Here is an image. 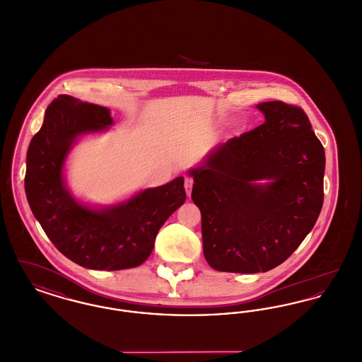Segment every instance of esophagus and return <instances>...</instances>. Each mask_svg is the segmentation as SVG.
Here are the masks:
<instances>
[{"instance_id":"obj_1","label":"esophagus","mask_w":362,"mask_h":362,"mask_svg":"<svg viewBox=\"0 0 362 362\" xmlns=\"http://www.w3.org/2000/svg\"><path fill=\"white\" fill-rule=\"evenodd\" d=\"M192 177H189L187 176L186 179H185V189H186V192H187V195H191V189H192Z\"/></svg>"}]
</instances>
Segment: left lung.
Here are the masks:
<instances>
[{
    "instance_id": "8db88e82",
    "label": "left lung",
    "mask_w": 362,
    "mask_h": 362,
    "mask_svg": "<svg viewBox=\"0 0 362 362\" xmlns=\"http://www.w3.org/2000/svg\"><path fill=\"white\" fill-rule=\"evenodd\" d=\"M266 121L228 139L189 171L202 217L204 255L226 273H264L303 243L323 206L326 156L305 111L258 104ZM270 178L264 187L255 180Z\"/></svg>"
}]
</instances>
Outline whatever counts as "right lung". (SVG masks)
I'll return each instance as SVG.
<instances>
[{
	"label": "right lung",
	"instance_id": "right-lung-1",
	"mask_svg": "<svg viewBox=\"0 0 362 362\" xmlns=\"http://www.w3.org/2000/svg\"><path fill=\"white\" fill-rule=\"evenodd\" d=\"M110 124L108 108L59 95L30 142L24 177L30 207L55 248L83 267L107 272L142 264L160 228L186 201L180 176L100 211L78 205L64 186V161L76 138Z\"/></svg>",
	"mask_w": 362,
	"mask_h": 362
}]
</instances>
